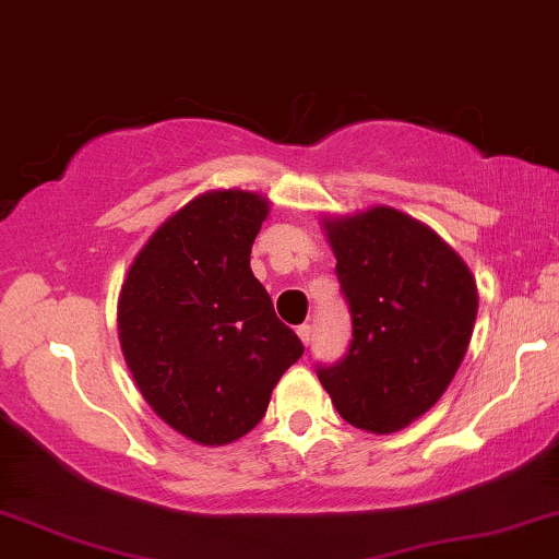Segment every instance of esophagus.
I'll use <instances>...</instances> for the list:
<instances>
[{
  "instance_id": "esophagus-1",
  "label": "esophagus",
  "mask_w": 559,
  "mask_h": 559,
  "mask_svg": "<svg viewBox=\"0 0 559 559\" xmlns=\"http://www.w3.org/2000/svg\"><path fill=\"white\" fill-rule=\"evenodd\" d=\"M296 332H299V337H301L304 345L309 347V345H311V337H314V332H311V324H301Z\"/></svg>"
}]
</instances>
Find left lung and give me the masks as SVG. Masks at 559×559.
Listing matches in <instances>:
<instances>
[{"label":"left lung","instance_id":"obj_1","mask_svg":"<svg viewBox=\"0 0 559 559\" xmlns=\"http://www.w3.org/2000/svg\"><path fill=\"white\" fill-rule=\"evenodd\" d=\"M353 340L317 376L345 421L391 435L440 401L471 345L478 288L427 225L391 206L324 222Z\"/></svg>","mask_w":559,"mask_h":559}]
</instances>
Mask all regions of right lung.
Segmentation results:
<instances>
[{"label":"right lung","instance_id":"right-lung-1","mask_svg":"<svg viewBox=\"0 0 559 559\" xmlns=\"http://www.w3.org/2000/svg\"><path fill=\"white\" fill-rule=\"evenodd\" d=\"M265 217L258 193H202L155 229L119 296V342L140 393L199 444L248 435L304 355L250 271Z\"/></svg>","mask_w":559,"mask_h":559}]
</instances>
